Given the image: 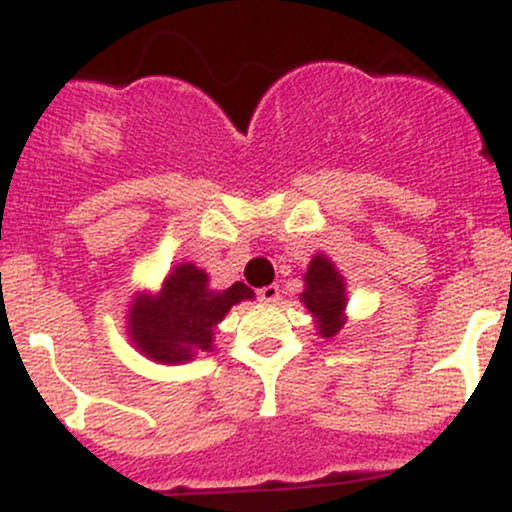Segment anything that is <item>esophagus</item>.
<instances>
[{"label": "esophagus", "instance_id": "esophagus-1", "mask_svg": "<svg viewBox=\"0 0 512 512\" xmlns=\"http://www.w3.org/2000/svg\"><path fill=\"white\" fill-rule=\"evenodd\" d=\"M257 298H260L262 303H276V301H279V286H276V284L264 286V289L257 291Z\"/></svg>", "mask_w": 512, "mask_h": 512}]
</instances>
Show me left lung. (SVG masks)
<instances>
[{
  "label": "left lung",
  "mask_w": 512,
  "mask_h": 512,
  "mask_svg": "<svg viewBox=\"0 0 512 512\" xmlns=\"http://www.w3.org/2000/svg\"><path fill=\"white\" fill-rule=\"evenodd\" d=\"M305 291L301 301L315 317V325L322 337H334L344 327L346 317V286L344 276L337 272L330 257L317 255L308 264V272L303 276Z\"/></svg>",
  "instance_id": "1"
}]
</instances>
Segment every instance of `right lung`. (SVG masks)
I'll return each mask as SVG.
<instances>
[{
  "label": "right lung",
  "instance_id": "obj_1",
  "mask_svg": "<svg viewBox=\"0 0 512 512\" xmlns=\"http://www.w3.org/2000/svg\"><path fill=\"white\" fill-rule=\"evenodd\" d=\"M255 298L243 281L228 289H211L209 276L192 262H182L166 276L158 293H137L127 313L132 344L151 361H192L199 351L214 349L216 325L240 301Z\"/></svg>",
  "mask_w": 512,
  "mask_h": 512
}]
</instances>
